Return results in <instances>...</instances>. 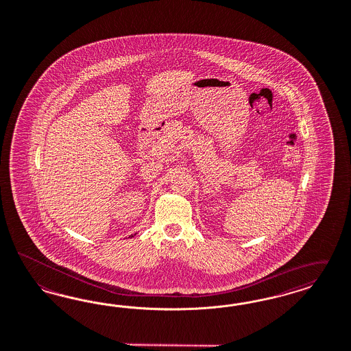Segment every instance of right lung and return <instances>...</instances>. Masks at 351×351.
<instances>
[{
  "label": "right lung",
  "mask_w": 351,
  "mask_h": 351,
  "mask_svg": "<svg viewBox=\"0 0 351 351\" xmlns=\"http://www.w3.org/2000/svg\"><path fill=\"white\" fill-rule=\"evenodd\" d=\"M131 237H133V236H131Z\"/></svg>",
  "instance_id": "obj_1"
}]
</instances>
